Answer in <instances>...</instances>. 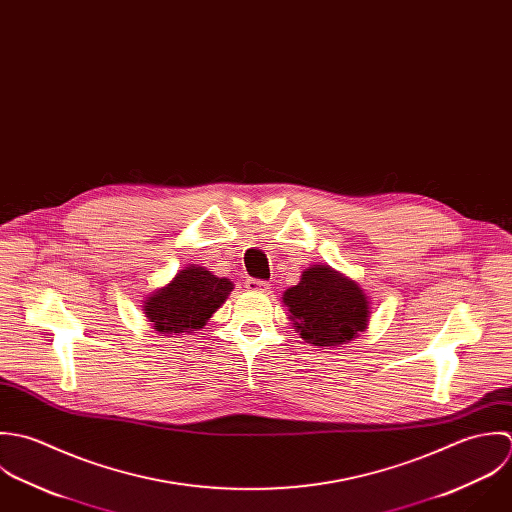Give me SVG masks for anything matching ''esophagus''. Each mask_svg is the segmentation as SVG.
<instances>
[{
    "mask_svg": "<svg viewBox=\"0 0 512 512\" xmlns=\"http://www.w3.org/2000/svg\"><path fill=\"white\" fill-rule=\"evenodd\" d=\"M245 289H247V291H253V293H269L271 285L265 283V281H259V279H247Z\"/></svg>",
    "mask_w": 512,
    "mask_h": 512,
    "instance_id": "esophagus-1",
    "label": "esophagus"
}]
</instances>
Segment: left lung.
I'll list each match as a JSON object with an SVG mask.
<instances>
[{"mask_svg":"<svg viewBox=\"0 0 512 512\" xmlns=\"http://www.w3.org/2000/svg\"><path fill=\"white\" fill-rule=\"evenodd\" d=\"M283 305L301 338L318 348L342 346L366 332L370 299L350 277L328 265H310L283 293Z\"/></svg>","mask_w":512,"mask_h":512,"instance_id":"1","label":"left lung"}]
</instances>
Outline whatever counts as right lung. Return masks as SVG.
<instances>
[{"label": "right lung", "instance_id": "1", "mask_svg": "<svg viewBox=\"0 0 512 512\" xmlns=\"http://www.w3.org/2000/svg\"><path fill=\"white\" fill-rule=\"evenodd\" d=\"M233 291V283L200 265H188L164 287L144 297L142 310L162 336L202 330Z\"/></svg>", "mask_w": 512, "mask_h": 512}]
</instances>
